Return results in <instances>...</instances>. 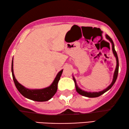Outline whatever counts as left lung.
<instances>
[{
  "mask_svg": "<svg viewBox=\"0 0 129 129\" xmlns=\"http://www.w3.org/2000/svg\"><path fill=\"white\" fill-rule=\"evenodd\" d=\"M106 38L108 40H109L110 43H111L112 47V51H113V53L114 54V55H115V57H116V67L115 72H114L113 81H112L111 84H110L109 86L107 87L106 89H105L104 90H102V91H100V92H90L84 91V90H83L79 88V87L78 86V85L77 84V82H76V80H75V78L73 77V79H74V82H75V85L76 90H77V92L79 94H80V95H82V96H84L88 97V98H96V97L102 95V94H103L104 93H105L106 92L108 91V90H109L110 89L112 88V86H113V85H114V83H115L116 81V79H117V75H118V72H119V59H118V57H117V52L115 51V45H114L113 40H112L111 38H110L108 35H107V34L106 35Z\"/></svg>",
  "mask_w": 129,
  "mask_h": 129,
  "instance_id": "left-lung-1",
  "label": "left lung"
}]
</instances>
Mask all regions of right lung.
I'll list each match as a JSON object with an SVG mask.
<instances>
[{
	"label": "right lung",
	"mask_w": 129,
	"mask_h": 129,
	"mask_svg": "<svg viewBox=\"0 0 129 129\" xmlns=\"http://www.w3.org/2000/svg\"><path fill=\"white\" fill-rule=\"evenodd\" d=\"M63 70L60 71L56 76L55 78L54 79L53 82L50 86L47 87L44 89H30L25 88L24 86L21 85L20 83L17 81L15 78L13 72V61L12 62V72L13 79L14 84L16 85V88L19 90L23 96H24L26 98L31 99V100L37 101V102H45L47 101L51 98L55 93L57 92L58 88V83L61 74L62 73Z\"/></svg>",
	"instance_id": "right-lung-1"
}]
</instances>
